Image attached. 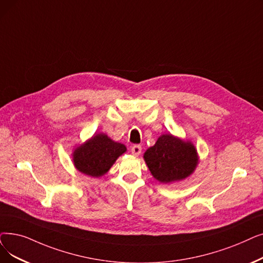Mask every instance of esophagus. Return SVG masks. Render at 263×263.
<instances>
[{"instance_id": "esophagus-1", "label": "esophagus", "mask_w": 263, "mask_h": 263, "mask_svg": "<svg viewBox=\"0 0 263 263\" xmlns=\"http://www.w3.org/2000/svg\"><path fill=\"white\" fill-rule=\"evenodd\" d=\"M131 152H132V154H133L134 156L141 155V153H142V146H141V145H138V144L133 145V146L131 147Z\"/></svg>"}]
</instances>
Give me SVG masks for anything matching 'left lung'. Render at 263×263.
Instances as JSON below:
<instances>
[{
  "label": "left lung",
  "instance_id": "obj_1",
  "mask_svg": "<svg viewBox=\"0 0 263 263\" xmlns=\"http://www.w3.org/2000/svg\"><path fill=\"white\" fill-rule=\"evenodd\" d=\"M153 176L161 182H172L188 177L198 164L195 146L171 134L160 136L144 154Z\"/></svg>",
  "mask_w": 263,
  "mask_h": 263
}]
</instances>
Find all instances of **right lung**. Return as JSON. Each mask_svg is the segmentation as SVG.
<instances>
[{
  "mask_svg": "<svg viewBox=\"0 0 263 263\" xmlns=\"http://www.w3.org/2000/svg\"><path fill=\"white\" fill-rule=\"evenodd\" d=\"M125 151L127 148L123 144L114 142L107 135L100 133L76 148L73 155L74 164L79 172L99 177L104 175Z\"/></svg>",
  "mask_w": 263,
  "mask_h": 263,
  "instance_id": "right-lung-1",
  "label": "right lung"
}]
</instances>
